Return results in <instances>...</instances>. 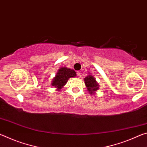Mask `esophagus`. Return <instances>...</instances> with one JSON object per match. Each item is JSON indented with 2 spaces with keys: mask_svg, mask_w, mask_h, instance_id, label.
<instances>
[{
  "mask_svg": "<svg viewBox=\"0 0 147 147\" xmlns=\"http://www.w3.org/2000/svg\"><path fill=\"white\" fill-rule=\"evenodd\" d=\"M76 74H77V76H78V77H80L81 76V71H77L76 72Z\"/></svg>",
  "mask_w": 147,
  "mask_h": 147,
  "instance_id": "esophagus-1",
  "label": "esophagus"
}]
</instances>
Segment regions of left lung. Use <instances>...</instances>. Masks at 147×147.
Instances as JSON below:
<instances>
[{
	"instance_id": "8db88e82",
	"label": "left lung",
	"mask_w": 147,
	"mask_h": 147,
	"mask_svg": "<svg viewBox=\"0 0 147 147\" xmlns=\"http://www.w3.org/2000/svg\"><path fill=\"white\" fill-rule=\"evenodd\" d=\"M84 82H85V84L89 94H95L96 91L99 89V85L96 82L95 78H94L93 76H92L91 74H88V76H87L84 78Z\"/></svg>"
}]
</instances>
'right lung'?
Listing matches in <instances>:
<instances>
[{
	"instance_id": "add662e5",
	"label": "right lung",
	"mask_w": 147,
	"mask_h": 147,
	"mask_svg": "<svg viewBox=\"0 0 147 147\" xmlns=\"http://www.w3.org/2000/svg\"><path fill=\"white\" fill-rule=\"evenodd\" d=\"M76 72L73 69H70L67 67H61L58 69L56 76L52 81V86L57 88V90L59 91L63 88L67 82L68 80L72 77L76 76Z\"/></svg>"
}]
</instances>
